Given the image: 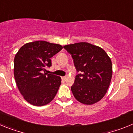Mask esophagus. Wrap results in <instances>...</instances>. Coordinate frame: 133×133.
<instances>
[{"mask_svg":"<svg viewBox=\"0 0 133 133\" xmlns=\"http://www.w3.org/2000/svg\"><path fill=\"white\" fill-rule=\"evenodd\" d=\"M62 78H63V80H65L66 78V76H65V77H62Z\"/></svg>","mask_w":133,"mask_h":133,"instance_id":"1","label":"esophagus"}]
</instances>
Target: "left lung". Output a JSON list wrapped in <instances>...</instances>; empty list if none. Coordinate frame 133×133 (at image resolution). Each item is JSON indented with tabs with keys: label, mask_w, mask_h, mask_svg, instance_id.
<instances>
[{
	"label": "left lung",
	"mask_w": 133,
	"mask_h": 133,
	"mask_svg": "<svg viewBox=\"0 0 133 133\" xmlns=\"http://www.w3.org/2000/svg\"><path fill=\"white\" fill-rule=\"evenodd\" d=\"M73 58L77 72L71 90L75 98L92 104L103 98L110 85L112 67L106 52L97 46L78 43L63 46Z\"/></svg>",
	"instance_id": "1"
}]
</instances>
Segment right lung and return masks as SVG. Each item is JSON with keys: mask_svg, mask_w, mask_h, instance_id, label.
<instances>
[{"mask_svg": "<svg viewBox=\"0 0 133 133\" xmlns=\"http://www.w3.org/2000/svg\"><path fill=\"white\" fill-rule=\"evenodd\" d=\"M62 49L60 44L35 41L24 44L15 55L14 75L16 85L30 104L43 106L55 98L61 78L47 74L46 69L52 66L50 58Z\"/></svg>", "mask_w": 133, "mask_h": 133, "instance_id": "right-lung-1", "label": "right lung"}]
</instances>
